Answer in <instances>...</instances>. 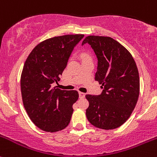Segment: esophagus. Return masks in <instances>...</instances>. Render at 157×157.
Wrapping results in <instances>:
<instances>
[{"instance_id":"esophagus-1","label":"esophagus","mask_w":157,"mask_h":157,"mask_svg":"<svg viewBox=\"0 0 157 157\" xmlns=\"http://www.w3.org/2000/svg\"><path fill=\"white\" fill-rule=\"evenodd\" d=\"M85 95H86V94H85L84 93L79 91V96H80V98H84Z\"/></svg>"}]
</instances>
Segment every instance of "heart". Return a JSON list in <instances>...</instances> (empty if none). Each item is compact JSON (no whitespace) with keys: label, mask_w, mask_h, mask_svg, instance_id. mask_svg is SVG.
Here are the masks:
<instances>
[{"label":"heart","mask_w":157,"mask_h":157,"mask_svg":"<svg viewBox=\"0 0 157 157\" xmlns=\"http://www.w3.org/2000/svg\"><path fill=\"white\" fill-rule=\"evenodd\" d=\"M87 57V56H86V54H83V55H82V57Z\"/></svg>","instance_id":"b5f03b06"}]
</instances>
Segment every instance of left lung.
<instances>
[{
    "mask_svg": "<svg viewBox=\"0 0 157 157\" xmlns=\"http://www.w3.org/2000/svg\"><path fill=\"white\" fill-rule=\"evenodd\" d=\"M89 44L98 63L95 80L101 84L100 95L86 94L88 121L103 130L118 128L130 117L140 94V77L131 54L109 36H88L82 45Z\"/></svg>",
    "mask_w": 157,
    "mask_h": 157,
    "instance_id": "obj_1",
    "label": "left lung"
}]
</instances>
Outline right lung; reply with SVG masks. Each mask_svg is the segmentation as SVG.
<instances>
[{
  "mask_svg": "<svg viewBox=\"0 0 157 157\" xmlns=\"http://www.w3.org/2000/svg\"><path fill=\"white\" fill-rule=\"evenodd\" d=\"M83 36L47 39L32 50L24 63L21 77L23 103L32 122L44 131H60L70 124L78 92L53 87L52 83L60 80L74 47Z\"/></svg>",
  "mask_w": 157,
  "mask_h": 157,
  "instance_id": "add662e5",
  "label": "right lung"
}]
</instances>
